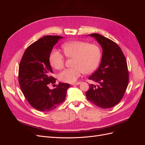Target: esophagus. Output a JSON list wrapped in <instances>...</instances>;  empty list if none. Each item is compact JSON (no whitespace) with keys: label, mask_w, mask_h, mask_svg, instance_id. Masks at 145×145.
Here are the masks:
<instances>
[{"label":"esophagus","mask_w":145,"mask_h":145,"mask_svg":"<svg viewBox=\"0 0 145 145\" xmlns=\"http://www.w3.org/2000/svg\"><path fill=\"white\" fill-rule=\"evenodd\" d=\"M80 82H76V83H72V86H74V85H80Z\"/></svg>","instance_id":"1"}]
</instances>
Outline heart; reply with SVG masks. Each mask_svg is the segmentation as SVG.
Masks as SVG:
<instances>
[{
	"label": "heart",
	"instance_id": "obj_1",
	"mask_svg": "<svg viewBox=\"0 0 145 145\" xmlns=\"http://www.w3.org/2000/svg\"><path fill=\"white\" fill-rule=\"evenodd\" d=\"M62 48L67 57L74 59L72 63L74 67L61 72L59 75L60 81L74 83L83 72H92L98 67L101 51L97 45L82 41H72L64 43ZM49 62L54 68L61 69L64 67V56L59 50L53 49L50 55Z\"/></svg>",
	"mask_w": 145,
	"mask_h": 145
}]
</instances>
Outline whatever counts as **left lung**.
I'll return each mask as SVG.
<instances>
[{"mask_svg": "<svg viewBox=\"0 0 145 145\" xmlns=\"http://www.w3.org/2000/svg\"><path fill=\"white\" fill-rule=\"evenodd\" d=\"M88 36L95 39L103 52L99 67L88 78L99 85H89L86 93V98L100 108L113 107L123 97L128 85L126 59L120 48L110 39L97 33Z\"/></svg>", "mask_w": 145, "mask_h": 145, "instance_id": "obj_1", "label": "left lung"}]
</instances>
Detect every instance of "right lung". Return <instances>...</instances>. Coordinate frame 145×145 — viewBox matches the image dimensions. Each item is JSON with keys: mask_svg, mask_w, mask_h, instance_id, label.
Listing matches in <instances>:
<instances>
[{"mask_svg": "<svg viewBox=\"0 0 145 145\" xmlns=\"http://www.w3.org/2000/svg\"><path fill=\"white\" fill-rule=\"evenodd\" d=\"M59 36H45L29 46L21 59L19 68V82L28 103L40 111L55 109L65 100L69 83H59L50 89V83H56L52 76L49 62L51 52L60 39Z\"/></svg>", "mask_w": 145, "mask_h": 145, "instance_id": "add662e5", "label": "right lung"}]
</instances>
